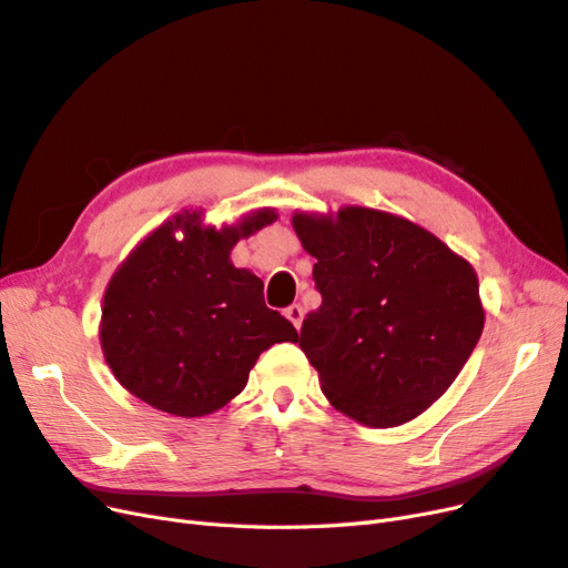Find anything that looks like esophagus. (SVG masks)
Wrapping results in <instances>:
<instances>
[{"instance_id": "1", "label": "esophagus", "mask_w": 568, "mask_h": 568, "mask_svg": "<svg viewBox=\"0 0 568 568\" xmlns=\"http://www.w3.org/2000/svg\"><path fill=\"white\" fill-rule=\"evenodd\" d=\"M284 315L291 320V324L296 326V329H301V324H303V315H305V311L303 307L298 305V303H294V305H288L286 311H284Z\"/></svg>"}]
</instances>
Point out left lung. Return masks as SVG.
<instances>
[{"label":"left lung","mask_w":568,"mask_h":568,"mask_svg":"<svg viewBox=\"0 0 568 568\" xmlns=\"http://www.w3.org/2000/svg\"><path fill=\"white\" fill-rule=\"evenodd\" d=\"M291 225L317 261L322 305L303 320L298 346L326 400L374 428L419 417L484 332L469 261L412 220L363 205L296 211Z\"/></svg>","instance_id":"left-lung-1"}]
</instances>
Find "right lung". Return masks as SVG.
I'll return each instance as SVG.
<instances>
[{"label":"right lung","instance_id":"obj_1","mask_svg":"<svg viewBox=\"0 0 568 568\" xmlns=\"http://www.w3.org/2000/svg\"><path fill=\"white\" fill-rule=\"evenodd\" d=\"M277 220L257 209L236 225L201 211L165 220L132 248L106 286L99 341L113 376L146 405L205 417L244 390L255 359L298 332L263 301V282L230 253Z\"/></svg>","mask_w":568,"mask_h":568}]
</instances>
